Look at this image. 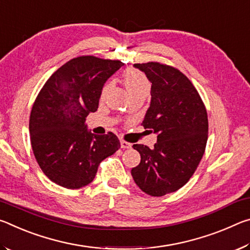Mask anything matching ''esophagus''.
Instances as JSON below:
<instances>
[{"label": "esophagus", "mask_w": 250, "mask_h": 250, "mask_svg": "<svg viewBox=\"0 0 250 250\" xmlns=\"http://www.w3.org/2000/svg\"><path fill=\"white\" fill-rule=\"evenodd\" d=\"M120 145H121V147L122 149H129V147H131V143H129V142H126V141H125V140H121L120 141Z\"/></svg>", "instance_id": "34e87169"}]
</instances>
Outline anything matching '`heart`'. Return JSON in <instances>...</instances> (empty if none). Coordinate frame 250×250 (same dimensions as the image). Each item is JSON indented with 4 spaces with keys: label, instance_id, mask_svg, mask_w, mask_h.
<instances>
[{
    "label": "heart",
    "instance_id": "b5f03b06",
    "mask_svg": "<svg viewBox=\"0 0 250 250\" xmlns=\"http://www.w3.org/2000/svg\"><path fill=\"white\" fill-rule=\"evenodd\" d=\"M124 83L130 96L147 95L151 89L150 80L141 71L129 69L124 74ZM110 83H105L103 88V96L109 89Z\"/></svg>",
    "mask_w": 250,
    "mask_h": 250
}]
</instances>
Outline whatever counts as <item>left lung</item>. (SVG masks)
Returning a JSON list of instances; mask_svg holds the SVG:
<instances>
[{"mask_svg":"<svg viewBox=\"0 0 250 250\" xmlns=\"http://www.w3.org/2000/svg\"><path fill=\"white\" fill-rule=\"evenodd\" d=\"M134 67L152 83L141 125L158 133V141L153 149L133 145L141 161L131 174L147 195L163 196L188 183L200 164L208 137L207 112L191 80L179 69L155 62Z\"/></svg>","mask_w":250,"mask_h":250,"instance_id":"left-lung-1","label":"left lung"}]
</instances>
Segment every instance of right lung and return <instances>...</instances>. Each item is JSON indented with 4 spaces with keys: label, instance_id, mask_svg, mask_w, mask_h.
<instances>
[{
    "label": "right lung",
    "instance_id": "right-lung-1",
    "mask_svg": "<svg viewBox=\"0 0 250 250\" xmlns=\"http://www.w3.org/2000/svg\"><path fill=\"white\" fill-rule=\"evenodd\" d=\"M120 61L80 56L50 76L29 117L32 149L42 171L62 188L76 189L94 181L100 162L120 147L116 134L88 131L86 118L98 109L104 83Z\"/></svg>",
    "mask_w": 250,
    "mask_h": 250
}]
</instances>
